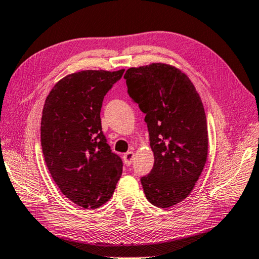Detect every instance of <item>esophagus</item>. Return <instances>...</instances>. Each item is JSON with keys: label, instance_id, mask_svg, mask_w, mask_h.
Returning <instances> with one entry per match:
<instances>
[{"label": "esophagus", "instance_id": "obj_1", "mask_svg": "<svg viewBox=\"0 0 259 259\" xmlns=\"http://www.w3.org/2000/svg\"><path fill=\"white\" fill-rule=\"evenodd\" d=\"M134 151H128V153L123 155V160H124V164L126 166H129L133 164V160H134Z\"/></svg>", "mask_w": 259, "mask_h": 259}]
</instances>
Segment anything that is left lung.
<instances>
[{
  "label": "left lung",
  "mask_w": 259,
  "mask_h": 259,
  "mask_svg": "<svg viewBox=\"0 0 259 259\" xmlns=\"http://www.w3.org/2000/svg\"><path fill=\"white\" fill-rule=\"evenodd\" d=\"M128 94L146 114L155 161L141 177L147 200L169 207L186 199L204 168L207 124L193 83L174 66L155 63L126 70Z\"/></svg>",
  "instance_id": "8db88e82"
}]
</instances>
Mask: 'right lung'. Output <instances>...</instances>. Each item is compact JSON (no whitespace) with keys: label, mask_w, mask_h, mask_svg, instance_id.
I'll return each instance as SVG.
<instances>
[{"label":"right lung","mask_w":259,"mask_h":259,"mask_svg":"<svg viewBox=\"0 0 259 259\" xmlns=\"http://www.w3.org/2000/svg\"><path fill=\"white\" fill-rule=\"evenodd\" d=\"M123 72L67 75L44 105L40 137L46 165L62 193L84 209L108 202L122 174V160L106 143L100 113L105 94Z\"/></svg>","instance_id":"obj_1"}]
</instances>
